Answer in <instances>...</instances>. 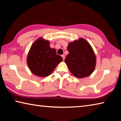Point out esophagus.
I'll list each match as a JSON object with an SVG mask.
<instances>
[{
	"label": "esophagus",
	"instance_id": "1",
	"mask_svg": "<svg viewBox=\"0 0 121 121\" xmlns=\"http://www.w3.org/2000/svg\"><path fill=\"white\" fill-rule=\"evenodd\" d=\"M62 56V58H63V60H64L65 59V54H62V56Z\"/></svg>",
	"mask_w": 121,
	"mask_h": 121
}]
</instances>
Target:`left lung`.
<instances>
[{
  "instance_id": "left-lung-1",
  "label": "left lung",
  "mask_w": 121,
  "mask_h": 121,
  "mask_svg": "<svg viewBox=\"0 0 121 121\" xmlns=\"http://www.w3.org/2000/svg\"><path fill=\"white\" fill-rule=\"evenodd\" d=\"M69 54L65 62L73 75L79 78L89 76L93 72L96 57L91 46L83 38L69 43Z\"/></svg>"
}]
</instances>
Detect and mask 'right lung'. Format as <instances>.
Here are the masks:
<instances>
[{
  "instance_id": "add662e5",
  "label": "right lung",
  "mask_w": 121,
  "mask_h": 121,
  "mask_svg": "<svg viewBox=\"0 0 121 121\" xmlns=\"http://www.w3.org/2000/svg\"><path fill=\"white\" fill-rule=\"evenodd\" d=\"M48 40L39 38L30 48L27 56V64L30 71L39 77H46L51 74L62 58L56 54V50L50 46Z\"/></svg>"
}]
</instances>
